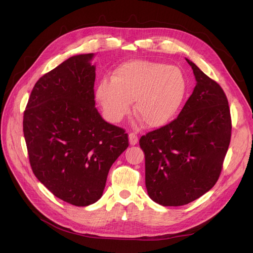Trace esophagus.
Listing matches in <instances>:
<instances>
[{
	"label": "esophagus",
	"mask_w": 253,
	"mask_h": 253,
	"mask_svg": "<svg viewBox=\"0 0 253 253\" xmlns=\"http://www.w3.org/2000/svg\"><path fill=\"white\" fill-rule=\"evenodd\" d=\"M138 141V137L135 133H133V132H131V133H129V142L130 144L132 145H135Z\"/></svg>",
	"instance_id": "esophagus-1"
}]
</instances>
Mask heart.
<instances>
[{
    "instance_id": "1",
    "label": "heart",
    "mask_w": 253,
    "mask_h": 253,
    "mask_svg": "<svg viewBox=\"0 0 253 253\" xmlns=\"http://www.w3.org/2000/svg\"><path fill=\"white\" fill-rule=\"evenodd\" d=\"M187 81L175 66L135 60L121 64L112 79L103 78L96 98L112 122H120L134 101V112L145 126L159 128L173 120L187 95Z\"/></svg>"
}]
</instances>
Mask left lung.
I'll return each mask as SVG.
<instances>
[{"mask_svg": "<svg viewBox=\"0 0 253 253\" xmlns=\"http://www.w3.org/2000/svg\"><path fill=\"white\" fill-rule=\"evenodd\" d=\"M187 61L197 81L192 95L176 119L139 139L145 187L163 206L189 204L213 188L231 141V113L222 88Z\"/></svg>", "mask_w": 253, "mask_h": 253, "instance_id": "8db88e82", "label": "left lung"}]
</instances>
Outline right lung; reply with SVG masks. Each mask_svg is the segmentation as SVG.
Instances as JSON below:
<instances>
[{
  "instance_id": "1",
  "label": "right lung",
  "mask_w": 253,
  "mask_h": 253,
  "mask_svg": "<svg viewBox=\"0 0 253 253\" xmlns=\"http://www.w3.org/2000/svg\"><path fill=\"white\" fill-rule=\"evenodd\" d=\"M92 57L73 56L40 78L23 114L34 174L75 206L99 200L111 166L129 145L125 130L105 122L95 108Z\"/></svg>"
}]
</instances>
